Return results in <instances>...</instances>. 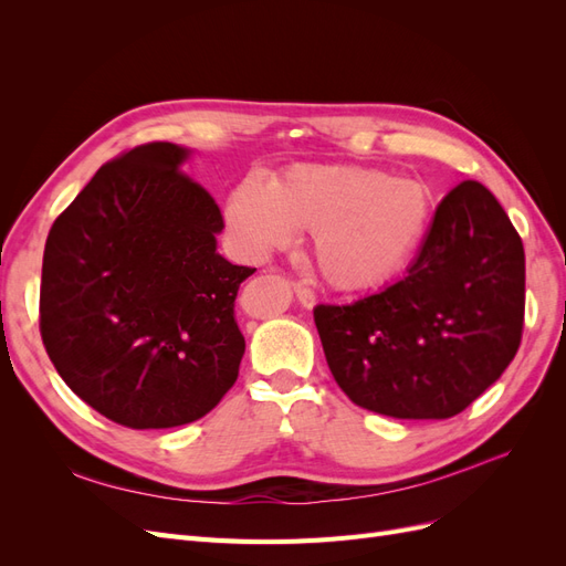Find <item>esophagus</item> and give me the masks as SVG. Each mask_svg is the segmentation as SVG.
I'll return each instance as SVG.
<instances>
[{"label": "esophagus", "instance_id": "34e87169", "mask_svg": "<svg viewBox=\"0 0 566 566\" xmlns=\"http://www.w3.org/2000/svg\"><path fill=\"white\" fill-rule=\"evenodd\" d=\"M295 295H297L300 304H302V306H306V310H312V306L316 304V295L312 293L310 287L302 285V283H295Z\"/></svg>", "mask_w": 566, "mask_h": 566}]
</instances>
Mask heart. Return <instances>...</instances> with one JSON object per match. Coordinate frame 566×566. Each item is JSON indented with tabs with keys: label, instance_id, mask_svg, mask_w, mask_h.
<instances>
[{
	"label": "heart",
	"instance_id": "obj_1",
	"mask_svg": "<svg viewBox=\"0 0 566 566\" xmlns=\"http://www.w3.org/2000/svg\"><path fill=\"white\" fill-rule=\"evenodd\" d=\"M430 188L380 169L295 165L269 181L245 179L227 202V224L252 256L312 233V260L325 285L364 293L410 262L430 229Z\"/></svg>",
	"mask_w": 566,
	"mask_h": 566
}]
</instances>
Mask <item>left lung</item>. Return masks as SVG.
Listing matches in <instances>:
<instances>
[{
  "instance_id": "8db88e82",
  "label": "left lung",
  "mask_w": 566,
  "mask_h": 566,
  "mask_svg": "<svg viewBox=\"0 0 566 566\" xmlns=\"http://www.w3.org/2000/svg\"><path fill=\"white\" fill-rule=\"evenodd\" d=\"M325 361L373 413L443 420L465 410L515 358L524 328V245L479 181L439 202L408 273L352 304L314 310Z\"/></svg>"
}]
</instances>
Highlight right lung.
<instances>
[{
  "mask_svg": "<svg viewBox=\"0 0 566 566\" xmlns=\"http://www.w3.org/2000/svg\"><path fill=\"white\" fill-rule=\"evenodd\" d=\"M188 148L106 163L49 231L40 333L77 397L132 430L193 422L238 378L235 295L254 269L217 252L219 205L181 172Z\"/></svg>",
  "mask_w": 566,
  "mask_h": 566,
  "instance_id": "add662e5",
  "label": "right lung"
}]
</instances>
